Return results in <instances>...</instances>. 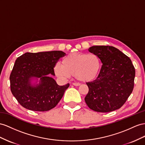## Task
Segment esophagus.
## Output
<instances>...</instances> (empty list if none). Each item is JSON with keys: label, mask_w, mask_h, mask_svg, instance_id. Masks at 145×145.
Masks as SVG:
<instances>
[{"label": "esophagus", "mask_w": 145, "mask_h": 145, "mask_svg": "<svg viewBox=\"0 0 145 145\" xmlns=\"http://www.w3.org/2000/svg\"><path fill=\"white\" fill-rule=\"evenodd\" d=\"M72 84L73 85V86H79L80 85V83H73Z\"/></svg>", "instance_id": "34e87169"}]
</instances>
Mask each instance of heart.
Segmentation results:
<instances>
[{
    "label": "heart",
    "mask_w": 145,
    "mask_h": 145,
    "mask_svg": "<svg viewBox=\"0 0 145 145\" xmlns=\"http://www.w3.org/2000/svg\"><path fill=\"white\" fill-rule=\"evenodd\" d=\"M101 68L99 57L94 54L72 53L65 56L62 65L54 66L56 75L62 79L70 76L82 82H89L97 76Z\"/></svg>",
    "instance_id": "b5f03b06"
}]
</instances>
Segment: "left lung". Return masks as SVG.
Instances as JSON below:
<instances>
[{"label": "left lung", "instance_id": "left-lung-1", "mask_svg": "<svg viewBox=\"0 0 145 145\" xmlns=\"http://www.w3.org/2000/svg\"><path fill=\"white\" fill-rule=\"evenodd\" d=\"M88 50L97 56L102 65L97 78L86 83L87 105L101 113L120 108L134 86L135 70L131 59L113 46H93Z\"/></svg>", "mask_w": 145, "mask_h": 145}]
</instances>
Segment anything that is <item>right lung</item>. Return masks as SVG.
<instances>
[{"label":"right lung","mask_w":145,"mask_h":145,"mask_svg":"<svg viewBox=\"0 0 145 145\" xmlns=\"http://www.w3.org/2000/svg\"><path fill=\"white\" fill-rule=\"evenodd\" d=\"M65 53L61 51L25 53L18 57L10 76L12 94L24 108L36 111H46L57 105L69 84L59 86L51 77L55 75L54 67ZM33 77L40 78L32 85Z\"/></svg>","instance_id":"1"}]
</instances>
